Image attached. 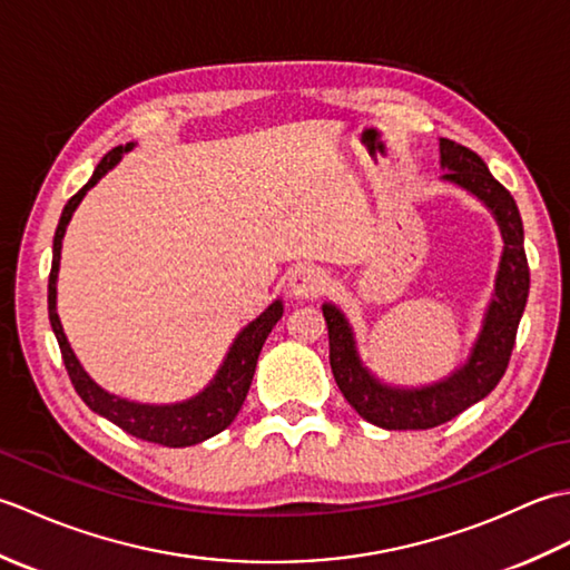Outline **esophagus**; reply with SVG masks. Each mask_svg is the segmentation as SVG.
Masks as SVG:
<instances>
[{"mask_svg": "<svg viewBox=\"0 0 570 570\" xmlns=\"http://www.w3.org/2000/svg\"><path fill=\"white\" fill-rule=\"evenodd\" d=\"M288 288L298 298H316L328 288V274L316 264H301L288 276Z\"/></svg>", "mask_w": 570, "mask_h": 570, "instance_id": "esophagus-1", "label": "esophagus"}]
</instances>
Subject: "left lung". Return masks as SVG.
<instances>
[{"instance_id": "8db88e82", "label": "left lung", "mask_w": 570, "mask_h": 570, "mask_svg": "<svg viewBox=\"0 0 570 570\" xmlns=\"http://www.w3.org/2000/svg\"><path fill=\"white\" fill-rule=\"evenodd\" d=\"M443 180L470 190L492 210L504 239L494 296L488 306L482 331L463 367L419 390H399L374 380L367 367H362L355 350L353 328L341 308L323 304V318L328 325L331 370L343 396L357 414L386 431H421L433 429L455 419L480 399H485L510 365L519 321L529 296V264L524 252V227L517 203L485 161L475 151L451 139H441Z\"/></svg>"}]
</instances>
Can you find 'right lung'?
Listing matches in <instances>:
<instances>
[{
    "mask_svg": "<svg viewBox=\"0 0 570 570\" xmlns=\"http://www.w3.org/2000/svg\"><path fill=\"white\" fill-rule=\"evenodd\" d=\"M131 147H135V144L115 147L112 151H107L105 159L98 164V168H95L92 178L66 203L63 213H60L56 237H53L51 276H48V318H51V328L56 333L60 355H63L68 377L72 386H76L78 396L95 411V414L105 416L107 421H112L115 426L127 431L129 435H137L141 441L159 443L166 448H186L225 431L229 423L235 421L237 411L242 409V402H245V396L249 392L262 345L266 341V335L272 333L276 321L282 318L284 306L282 301H274V304L266 308L259 318H254L247 328H242V333L235 337V343L229 347L223 367L217 370L213 382L205 386L200 394L186 399V402H178V404L127 402L122 396L105 392L102 386H98L88 377V372L80 367L76 353L70 350L63 325H60V318L56 313V278H58V264H60V245H63L66 227L85 193L98 184V180L110 171V168L122 159V154H127Z\"/></svg>",
    "mask_w": 570,
    "mask_h": 570,
    "instance_id": "obj_1",
    "label": "right lung"
}]
</instances>
